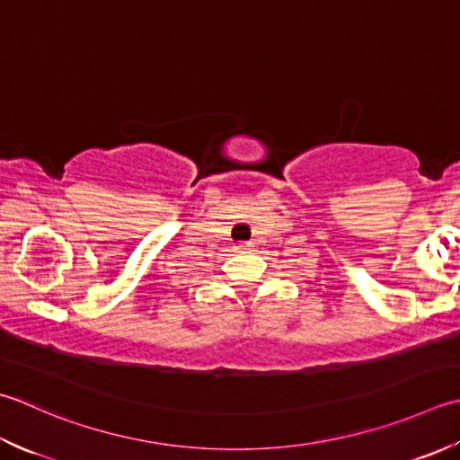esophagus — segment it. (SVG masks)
<instances>
[{"label": "esophagus", "instance_id": "obj_1", "mask_svg": "<svg viewBox=\"0 0 460 460\" xmlns=\"http://www.w3.org/2000/svg\"><path fill=\"white\" fill-rule=\"evenodd\" d=\"M251 251H253L251 243H237L235 245V253H251Z\"/></svg>", "mask_w": 460, "mask_h": 460}]
</instances>
